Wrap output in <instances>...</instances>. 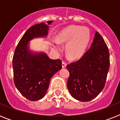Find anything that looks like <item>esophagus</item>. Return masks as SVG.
I'll list each match as a JSON object with an SVG mask.
<instances>
[{"label":"esophagus","instance_id":"1","mask_svg":"<svg viewBox=\"0 0 120 120\" xmlns=\"http://www.w3.org/2000/svg\"><path fill=\"white\" fill-rule=\"evenodd\" d=\"M62 68H65L66 66H67V64H66L65 62H64V61H62Z\"/></svg>","mask_w":120,"mask_h":120}]
</instances>
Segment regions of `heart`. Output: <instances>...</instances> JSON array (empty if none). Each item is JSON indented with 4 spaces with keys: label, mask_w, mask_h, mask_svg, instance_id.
<instances>
[{
    "label": "heart",
    "mask_w": 120,
    "mask_h": 120,
    "mask_svg": "<svg viewBox=\"0 0 120 120\" xmlns=\"http://www.w3.org/2000/svg\"><path fill=\"white\" fill-rule=\"evenodd\" d=\"M90 40V32L88 28L71 25L62 30L56 37L60 44H66V52L70 58L75 59L83 54ZM55 51L60 52L61 49L57 42L53 43Z\"/></svg>",
    "instance_id": "heart-1"
}]
</instances>
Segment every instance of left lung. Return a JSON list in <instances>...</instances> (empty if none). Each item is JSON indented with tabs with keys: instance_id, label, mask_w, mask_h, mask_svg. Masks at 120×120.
<instances>
[{
	"instance_id": "1",
	"label": "left lung",
	"mask_w": 120,
	"mask_h": 120,
	"mask_svg": "<svg viewBox=\"0 0 120 120\" xmlns=\"http://www.w3.org/2000/svg\"><path fill=\"white\" fill-rule=\"evenodd\" d=\"M67 88L75 99L88 101L104 88L110 68V53L101 35L96 32L91 47L80 59L67 66Z\"/></svg>"
}]
</instances>
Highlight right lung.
I'll use <instances>...</instances> for the list:
<instances>
[{
	"mask_svg": "<svg viewBox=\"0 0 120 120\" xmlns=\"http://www.w3.org/2000/svg\"><path fill=\"white\" fill-rule=\"evenodd\" d=\"M52 22L47 21L48 25ZM48 25L40 23L29 28L18 43L13 56L14 84L20 93L30 101L43 98L51 78L62 68L60 60H52L45 53H35L29 49L31 40L48 35Z\"/></svg>",
	"mask_w": 120,
	"mask_h": 120,
	"instance_id": "add662e5",
	"label": "right lung"
}]
</instances>
